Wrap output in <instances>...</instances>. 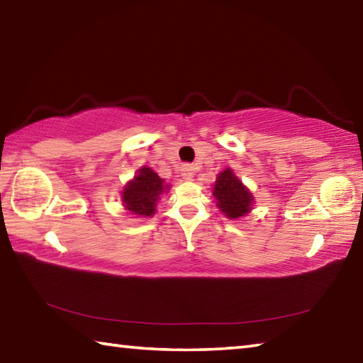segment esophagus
Segmentation results:
<instances>
[{
    "label": "esophagus",
    "instance_id": "1",
    "mask_svg": "<svg viewBox=\"0 0 363 363\" xmlns=\"http://www.w3.org/2000/svg\"><path fill=\"white\" fill-rule=\"evenodd\" d=\"M181 176H182V179L190 181L195 176V168L192 167V164H182V167H181Z\"/></svg>",
    "mask_w": 363,
    "mask_h": 363
}]
</instances>
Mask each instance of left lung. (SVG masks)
I'll use <instances>...</instances> for the list:
<instances>
[{"mask_svg":"<svg viewBox=\"0 0 363 363\" xmlns=\"http://www.w3.org/2000/svg\"><path fill=\"white\" fill-rule=\"evenodd\" d=\"M213 195L218 200L216 206L229 219H238L250 213L255 200L250 190L233 174L230 168H227L223 173L218 174Z\"/></svg>","mask_w":363,"mask_h":363,"instance_id":"8db88e82","label":"left lung"}]
</instances>
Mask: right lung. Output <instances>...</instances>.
Masks as SVG:
<instances>
[{"mask_svg":"<svg viewBox=\"0 0 363 363\" xmlns=\"http://www.w3.org/2000/svg\"><path fill=\"white\" fill-rule=\"evenodd\" d=\"M169 186H164V181L155 171L149 167H143L134 179L130 181L123 189L121 201L125 210L136 216H152L155 213L157 201L164 190Z\"/></svg>","mask_w":363,"mask_h":363,"instance_id":"1","label":"right lung"}]
</instances>
